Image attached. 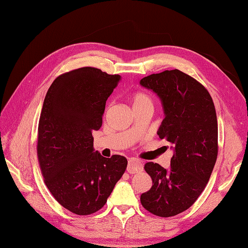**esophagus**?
<instances>
[{
  "label": "esophagus",
  "instance_id": "obj_1",
  "mask_svg": "<svg viewBox=\"0 0 248 248\" xmlns=\"http://www.w3.org/2000/svg\"><path fill=\"white\" fill-rule=\"evenodd\" d=\"M142 170V163L140 160L137 158H130L128 160V166H127V171L130 174H137Z\"/></svg>",
  "mask_w": 248,
  "mask_h": 248
}]
</instances>
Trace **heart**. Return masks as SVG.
I'll return each mask as SVG.
<instances>
[{"instance_id": "b5f03b06", "label": "heart", "mask_w": 248, "mask_h": 248, "mask_svg": "<svg viewBox=\"0 0 248 248\" xmlns=\"http://www.w3.org/2000/svg\"><path fill=\"white\" fill-rule=\"evenodd\" d=\"M131 102H132V108L144 106V104H153L151 97L144 92L134 93L131 97Z\"/></svg>"}]
</instances>
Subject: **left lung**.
Instances as JSON below:
<instances>
[{
	"label": "left lung",
	"instance_id": "8db88e82",
	"mask_svg": "<svg viewBox=\"0 0 248 248\" xmlns=\"http://www.w3.org/2000/svg\"><path fill=\"white\" fill-rule=\"evenodd\" d=\"M140 85L160 99L164 119L159 138L171 145L170 168L147 162L152 179L150 190L140 196L142 207L160 217L188 209L205 189L217 158V118L209 92L178 69L141 78Z\"/></svg>",
	"mask_w": 248,
	"mask_h": 248
}]
</instances>
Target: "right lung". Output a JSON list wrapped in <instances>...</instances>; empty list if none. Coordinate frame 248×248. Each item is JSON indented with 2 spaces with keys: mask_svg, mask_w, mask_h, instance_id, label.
I'll list each match as a JSON object with an SVG mask.
<instances>
[{
  "mask_svg": "<svg viewBox=\"0 0 248 248\" xmlns=\"http://www.w3.org/2000/svg\"><path fill=\"white\" fill-rule=\"evenodd\" d=\"M121 77L82 67L58 77L44 98L37 153L47 188L78 215L100 210L123 176L127 159L106 158L93 148L106 102Z\"/></svg>",
  "mask_w": 248,
  "mask_h": 248,
  "instance_id": "add662e5",
  "label": "right lung"
}]
</instances>
